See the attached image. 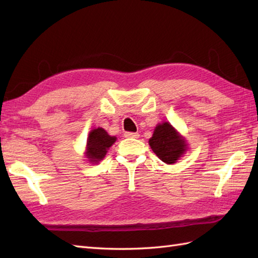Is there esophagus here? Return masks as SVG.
Wrapping results in <instances>:
<instances>
[{
    "label": "esophagus",
    "instance_id": "obj_1",
    "mask_svg": "<svg viewBox=\"0 0 258 258\" xmlns=\"http://www.w3.org/2000/svg\"><path fill=\"white\" fill-rule=\"evenodd\" d=\"M125 138H132V139H138L140 134L139 133H133V132H125L124 133Z\"/></svg>",
    "mask_w": 258,
    "mask_h": 258
}]
</instances>
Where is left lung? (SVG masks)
<instances>
[{
    "label": "left lung",
    "mask_w": 258,
    "mask_h": 258,
    "mask_svg": "<svg viewBox=\"0 0 258 258\" xmlns=\"http://www.w3.org/2000/svg\"><path fill=\"white\" fill-rule=\"evenodd\" d=\"M149 143L158 158L166 164L175 163L186 151L185 141L167 122L156 126Z\"/></svg>",
    "instance_id": "left-lung-1"
}]
</instances>
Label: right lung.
I'll use <instances>...</instances> for the list:
<instances>
[{
    "label": "right lung",
    "instance_id": "right-lung-1",
    "mask_svg": "<svg viewBox=\"0 0 258 258\" xmlns=\"http://www.w3.org/2000/svg\"><path fill=\"white\" fill-rule=\"evenodd\" d=\"M116 141L115 136H109L105 130L101 127L93 130L87 138L86 156L91 162H98L106 155L108 147H111Z\"/></svg>",
    "mask_w": 258,
    "mask_h": 258
}]
</instances>
